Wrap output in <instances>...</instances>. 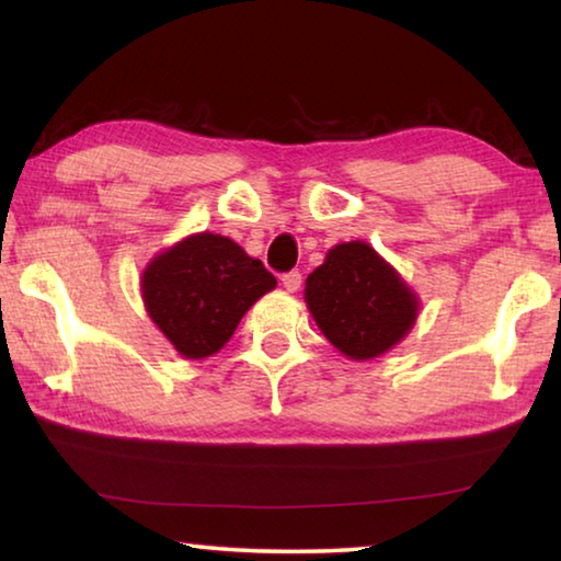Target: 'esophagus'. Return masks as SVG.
<instances>
[{
    "instance_id": "esophagus-1",
    "label": "esophagus",
    "mask_w": 561,
    "mask_h": 561,
    "mask_svg": "<svg viewBox=\"0 0 561 561\" xmlns=\"http://www.w3.org/2000/svg\"><path fill=\"white\" fill-rule=\"evenodd\" d=\"M282 287L287 289L289 294H294V291H297V289L301 287V274H299V272H287V274H282Z\"/></svg>"
}]
</instances>
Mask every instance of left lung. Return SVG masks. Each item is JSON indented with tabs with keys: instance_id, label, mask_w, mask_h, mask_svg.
Masks as SVG:
<instances>
[{
	"instance_id": "obj_1",
	"label": "left lung",
	"mask_w": 561,
	"mask_h": 561,
	"mask_svg": "<svg viewBox=\"0 0 561 561\" xmlns=\"http://www.w3.org/2000/svg\"><path fill=\"white\" fill-rule=\"evenodd\" d=\"M304 301L321 334L351 360H371L408 336L421 299L368 242L331 247L309 274Z\"/></svg>"
}]
</instances>
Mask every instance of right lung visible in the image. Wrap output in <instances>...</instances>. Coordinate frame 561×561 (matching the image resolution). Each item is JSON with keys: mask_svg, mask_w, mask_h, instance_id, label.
I'll use <instances>...</instances> for the list:
<instances>
[{"mask_svg": "<svg viewBox=\"0 0 561 561\" xmlns=\"http://www.w3.org/2000/svg\"><path fill=\"white\" fill-rule=\"evenodd\" d=\"M274 287L277 279L260 260L215 232L183 237L158 252L140 277L150 321L190 360L217 354L247 309Z\"/></svg>", "mask_w": 561, "mask_h": 561, "instance_id": "1", "label": "right lung"}]
</instances>
